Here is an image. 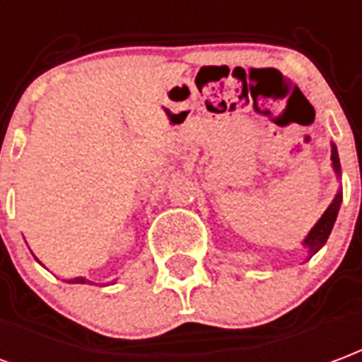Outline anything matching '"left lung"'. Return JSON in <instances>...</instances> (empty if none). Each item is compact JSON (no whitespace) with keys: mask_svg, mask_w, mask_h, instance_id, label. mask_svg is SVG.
<instances>
[{"mask_svg":"<svg viewBox=\"0 0 362 362\" xmlns=\"http://www.w3.org/2000/svg\"><path fill=\"white\" fill-rule=\"evenodd\" d=\"M332 167H334V173L341 174V167H339V157H338V149L336 146L332 144ZM341 189H339L336 197H334V202L328 205V209L324 211V215L318 218V222L310 228V232L307 234V238L303 240V245L309 249V255L313 257L317 253L318 249L322 247L326 240H328V235H330L332 228H334V222H336V216H338L339 205H341Z\"/></svg>","mask_w":362,"mask_h":362,"instance_id":"left-lung-1","label":"left lung"}]
</instances>
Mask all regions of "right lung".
<instances>
[{
    "label": "right lung",
    "instance_id": "1",
    "mask_svg": "<svg viewBox=\"0 0 362 362\" xmlns=\"http://www.w3.org/2000/svg\"><path fill=\"white\" fill-rule=\"evenodd\" d=\"M86 282H88V280H86V278H82V276L72 278V280H69V284H86Z\"/></svg>",
    "mask_w": 362,
    "mask_h": 362
}]
</instances>
